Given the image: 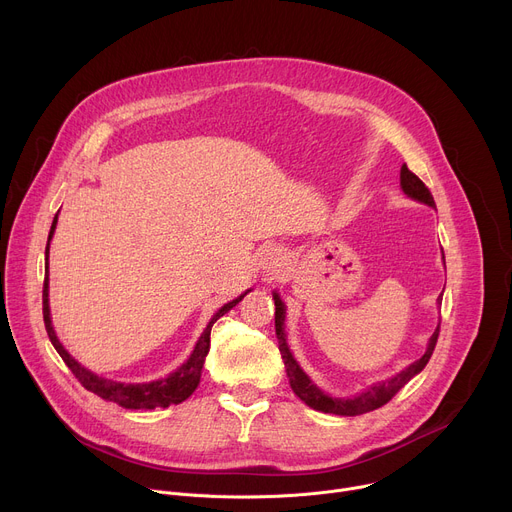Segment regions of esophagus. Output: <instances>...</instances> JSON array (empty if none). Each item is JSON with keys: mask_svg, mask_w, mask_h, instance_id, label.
<instances>
[{"mask_svg": "<svg viewBox=\"0 0 512 512\" xmlns=\"http://www.w3.org/2000/svg\"><path fill=\"white\" fill-rule=\"evenodd\" d=\"M261 265H263V269H267V271H271V273L280 271V267L284 265V255H282V251L275 249V247L263 249V253H261Z\"/></svg>", "mask_w": 512, "mask_h": 512, "instance_id": "obj_1", "label": "esophagus"}]
</instances>
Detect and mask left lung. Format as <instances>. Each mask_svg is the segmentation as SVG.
I'll return each mask as SVG.
<instances>
[{"mask_svg":"<svg viewBox=\"0 0 512 512\" xmlns=\"http://www.w3.org/2000/svg\"><path fill=\"white\" fill-rule=\"evenodd\" d=\"M400 185H402V192L408 198L435 208V200H433L427 185L421 179H418L406 165H402V169H400ZM273 300H275V335H277V343H280L282 359L286 363L290 386L302 402H306L310 408L320 410V412H331V414H339V416H357V414H365V412H371V410H376V408L388 404L398 394L400 388H404L416 374H421V371L425 369V365L429 363V359L435 351L437 337H439V327H437L431 341H429V347H427L425 355L421 359H416L414 363H410L406 369H402L400 374H396L394 378H388L384 382L369 386L367 390H363L361 394H357L353 398H333L329 394H324L322 390H318L310 382V378L304 374L302 367L296 363V359H294V355H292V351L286 343V331H284L286 306L277 294H273ZM439 302H441V296H439Z\"/></svg>","mask_w":512,"mask_h":512,"instance_id":"1","label":"left lung"}]
</instances>
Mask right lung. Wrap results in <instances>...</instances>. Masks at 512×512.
<instances>
[{"mask_svg": "<svg viewBox=\"0 0 512 512\" xmlns=\"http://www.w3.org/2000/svg\"><path fill=\"white\" fill-rule=\"evenodd\" d=\"M57 228V216L53 220V226H51V232H49V245H51V239H53V232ZM49 245H46V277H44V286H42V316H44V327H46V333H49V339L53 343V347L57 349V353L63 357V361L67 363V367L73 371V376L81 382V386L89 392L98 394L100 398L104 400H110V402H116L120 404L122 408H145V410H151V408H167L171 404H179L183 402L185 398H190L192 392L198 388L200 384V376H202V367H204V359L210 351V331H212V324L224 316L232 306H237L245 296L247 290L243 296H239L237 300H232L228 304H224L214 316L212 320L208 322L206 331L202 333L200 341L196 343L194 347V353L190 355V359L185 361L181 367H177L173 374H169L167 378H161V380H155V382H149V384H122V382H114V380H106L102 376H96L94 371L85 369L81 363H77L67 351L65 347L61 345V341L57 339L55 335V329H53V320H51V308H49Z\"/></svg>", "mask_w": 512, "mask_h": 512, "instance_id": "right-lung-1", "label": "right lung"}]
</instances>
